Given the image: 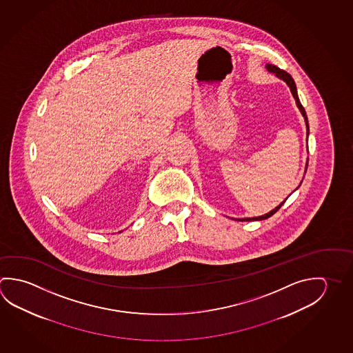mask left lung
<instances>
[{
  "instance_id": "8db88e82",
  "label": "left lung",
  "mask_w": 353,
  "mask_h": 353,
  "mask_svg": "<svg viewBox=\"0 0 353 353\" xmlns=\"http://www.w3.org/2000/svg\"><path fill=\"white\" fill-rule=\"evenodd\" d=\"M265 68L268 69V72H270V73H274V74L276 75L279 79L284 81L285 83L288 84V87L290 88L291 94H292L294 99L296 101L297 108H299V110H300V112L303 114V119H305V124H306V135L309 137V121H307V115H306V112H305L303 106L301 105V103H300V100H299V95H297L296 84H295V81H294V79L291 78V75L289 74V73H286V72L283 70V69L278 68L276 65L266 64ZM306 170H307V161H306V166H305V174H306ZM303 176H305V174H303ZM300 185H301V182H300ZM300 185H299V187H300ZM299 187H297V188H299ZM289 196H290V194H289ZM285 201H286V199H285ZM285 201H283V202L279 204L278 207H275L274 210L265 213L264 216H253V218H233V219H235V221H241V222H243V221H247V222H249V221H263V219H266V218L272 216L275 212H278L279 208L284 204Z\"/></svg>"
}]
</instances>
